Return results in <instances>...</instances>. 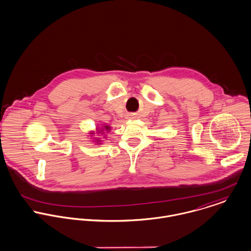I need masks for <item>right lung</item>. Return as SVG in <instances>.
<instances>
[{
    "label": "right lung",
    "instance_id": "obj_1",
    "mask_svg": "<svg viewBox=\"0 0 251 251\" xmlns=\"http://www.w3.org/2000/svg\"><path fill=\"white\" fill-rule=\"evenodd\" d=\"M104 129H105V130H109V129H110V127H108V126H104Z\"/></svg>",
    "mask_w": 251,
    "mask_h": 251
}]
</instances>
